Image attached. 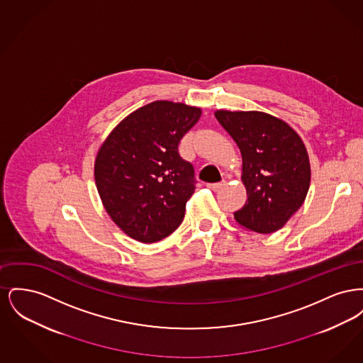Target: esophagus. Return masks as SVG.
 Returning a JSON list of instances; mask_svg holds the SVG:
<instances>
[{"label":"esophagus","mask_w":363,"mask_h":363,"mask_svg":"<svg viewBox=\"0 0 363 363\" xmlns=\"http://www.w3.org/2000/svg\"><path fill=\"white\" fill-rule=\"evenodd\" d=\"M225 185V181H222V182H216V184H208L207 186L211 190H219L222 189Z\"/></svg>","instance_id":"34e87169"}]
</instances>
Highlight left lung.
Wrapping results in <instances>:
<instances>
[{
  "label": "left lung",
  "mask_w": 363,
  "mask_h": 363,
  "mask_svg": "<svg viewBox=\"0 0 363 363\" xmlns=\"http://www.w3.org/2000/svg\"><path fill=\"white\" fill-rule=\"evenodd\" d=\"M215 117L242 155L245 206L238 225L259 234L280 230L303 204L311 186L306 147L287 122L261 111L218 110Z\"/></svg>",
  "instance_id": "1"
}]
</instances>
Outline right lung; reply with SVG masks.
Listing matches in <instances>:
<instances>
[{"instance_id":"obj_1","label":"right lung","mask_w":363,"mask_h":363,"mask_svg":"<svg viewBox=\"0 0 363 363\" xmlns=\"http://www.w3.org/2000/svg\"><path fill=\"white\" fill-rule=\"evenodd\" d=\"M200 117L199 107L156 101L123 118L101 145L94 167L98 193L130 238L160 241L182 223L196 179L178 144Z\"/></svg>"}]
</instances>
